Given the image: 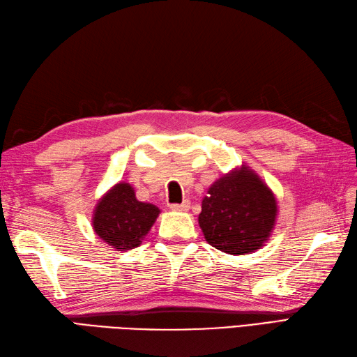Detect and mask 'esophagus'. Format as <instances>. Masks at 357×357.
<instances>
[{"label":"esophagus","instance_id":"1","mask_svg":"<svg viewBox=\"0 0 357 357\" xmlns=\"http://www.w3.org/2000/svg\"><path fill=\"white\" fill-rule=\"evenodd\" d=\"M189 207H190L189 199H183V203H180V204H169L171 211H176V212H186V211H189Z\"/></svg>","mask_w":357,"mask_h":357}]
</instances>
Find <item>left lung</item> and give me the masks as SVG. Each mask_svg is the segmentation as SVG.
Instances as JSON below:
<instances>
[{"label": "left lung", "instance_id": "1", "mask_svg": "<svg viewBox=\"0 0 357 357\" xmlns=\"http://www.w3.org/2000/svg\"><path fill=\"white\" fill-rule=\"evenodd\" d=\"M277 199L247 165L224 174L207 189L198 224L207 244L241 256L262 248L274 230Z\"/></svg>", "mask_w": 357, "mask_h": 357}]
</instances>
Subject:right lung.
Instances as JSON below:
<instances>
[{
  "mask_svg": "<svg viewBox=\"0 0 357 357\" xmlns=\"http://www.w3.org/2000/svg\"><path fill=\"white\" fill-rule=\"evenodd\" d=\"M159 213L158 206L139 202L132 185L119 181L95 206L92 227L109 247L127 251L139 247Z\"/></svg>",
  "mask_w": 357,
  "mask_h": 357,
  "instance_id": "add662e5",
  "label": "right lung"
}]
</instances>
